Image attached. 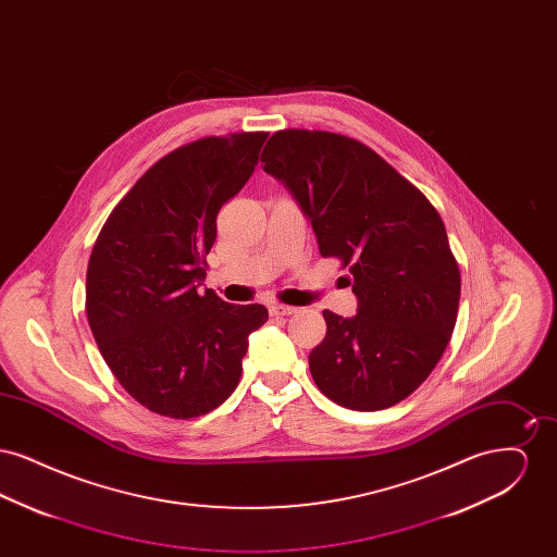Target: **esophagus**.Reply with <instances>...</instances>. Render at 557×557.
<instances>
[{
    "label": "esophagus",
    "mask_w": 557,
    "mask_h": 557,
    "mask_svg": "<svg viewBox=\"0 0 557 557\" xmlns=\"http://www.w3.org/2000/svg\"><path fill=\"white\" fill-rule=\"evenodd\" d=\"M269 313H271L273 318H288V315L296 313V309H294V307H286V305H271V307H269Z\"/></svg>",
    "instance_id": "obj_1"
}]
</instances>
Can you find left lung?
<instances>
[{"instance_id": "left-lung-1", "label": "left lung", "mask_w": 557, "mask_h": 557, "mask_svg": "<svg viewBox=\"0 0 557 557\" xmlns=\"http://www.w3.org/2000/svg\"><path fill=\"white\" fill-rule=\"evenodd\" d=\"M261 162L311 221L321 257L352 273L357 315L323 311L327 332L309 355L319 391L355 411L397 405L434 370L457 319L461 277L441 214L338 133H273Z\"/></svg>"}]
</instances>
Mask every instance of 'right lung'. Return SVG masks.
Wrapping results in <instances>:
<instances>
[{"instance_id": "right-lung-1", "label": "right lung", "mask_w": 557, "mask_h": 557, "mask_svg": "<svg viewBox=\"0 0 557 557\" xmlns=\"http://www.w3.org/2000/svg\"><path fill=\"white\" fill-rule=\"evenodd\" d=\"M269 133L205 137L150 166L114 207L94 244L85 311L121 386L146 409L187 420L238 386L263 305L200 294L216 212L259 164Z\"/></svg>"}]
</instances>
